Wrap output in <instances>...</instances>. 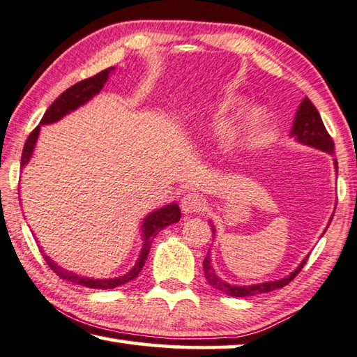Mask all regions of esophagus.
Masks as SVG:
<instances>
[{
	"instance_id": "obj_1",
	"label": "esophagus",
	"mask_w": 357,
	"mask_h": 357,
	"mask_svg": "<svg viewBox=\"0 0 357 357\" xmlns=\"http://www.w3.org/2000/svg\"><path fill=\"white\" fill-rule=\"evenodd\" d=\"M206 207V199L198 195V193H190L187 192L185 195L181 199V209L185 213H193V212H201L204 211Z\"/></svg>"
}]
</instances>
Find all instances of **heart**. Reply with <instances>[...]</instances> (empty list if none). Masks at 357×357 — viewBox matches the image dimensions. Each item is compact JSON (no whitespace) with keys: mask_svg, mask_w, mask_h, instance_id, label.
Listing matches in <instances>:
<instances>
[{"mask_svg":"<svg viewBox=\"0 0 357 357\" xmlns=\"http://www.w3.org/2000/svg\"><path fill=\"white\" fill-rule=\"evenodd\" d=\"M242 105L243 98L241 96H226L225 100L215 102L203 114L206 121L212 128L225 131L223 145L226 150H237V148L243 146L245 142L268 120L267 111L261 106H255L242 112L231 125L232 119L241 111Z\"/></svg>","mask_w":357,"mask_h":357,"instance_id":"1","label":"heart"}]
</instances>
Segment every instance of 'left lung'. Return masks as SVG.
<instances>
[{"label": "left lung", "instance_id": "8db88e82", "mask_svg": "<svg viewBox=\"0 0 357 357\" xmlns=\"http://www.w3.org/2000/svg\"><path fill=\"white\" fill-rule=\"evenodd\" d=\"M290 137H294L296 142H300L303 145L317 148V150H321L328 154H334V142L331 139V135L328 134L319 111H317L315 106L310 102L307 96L301 101L300 107H298L294 125H291V129H290ZM334 168L337 173V168H339L337 167V160H334ZM331 220H329V223H331ZM209 223H211L212 234L215 236V226H213L212 222ZM306 261H307V256L304 257L303 262L286 278H281V280H275V281H267V282L251 284V286H234V284H229L225 280H222L212 267L211 250L204 257L203 268H204V276L207 282H209L212 287H215L217 290L223 291V294L229 296H252L259 294H267V291H273L276 289H282L284 286H287V284L294 280L298 273H300Z\"/></svg>", "mask_w": 357, "mask_h": 357}]
</instances>
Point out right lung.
I'll return each mask as SVG.
<instances>
[{
	"label": "right lung",
	"mask_w": 357,
	"mask_h": 357,
	"mask_svg": "<svg viewBox=\"0 0 357 357\" xmlns=\"http://www.w3.org/2000/svg\"><path fill=\"white\" fill-rule=\"evenodd\" d=\"M114 71H115V67H109L106 70L100 71L98 75L89 77V79H84L81 82L75 84V86H71L70 89H67L66 92L61 93L59 98H57L53 105L47 109L43 119L40 120V125H51V123L59 121L67 114L73 112L75 109L86 105L87 101H90L95 95H98L101 92L102 86H105L106 81L109 79V76H111ZM40 125H38L34 131L29 134L28 140H26L24 148H23V154H22V168L28 164L32 158V153H34V148H36L37 139H38V132H40ZM179 218H181V209L176 203H170L164 207H160V209H156L151 213H148L140 226L144 245H142L137 262L134 264V267L129 270L126 275L119 276V278H109V280H93V278L77 275V273H75V271H68L66 268H62L61 265H57L53 259L47 255H43V257H45V261H47V264L50 265V268L53 270L57 276L62 278V280L70 281L73 284H79V286L89 287V289H115L119 286H123V284H126L129 281H132L134 278H137L140 270L144 268L154 237H156L158 232L164 229L165 226L178 223Z\"/></svg>",
	"instance_id": "obj_1"
}]
</instances>
